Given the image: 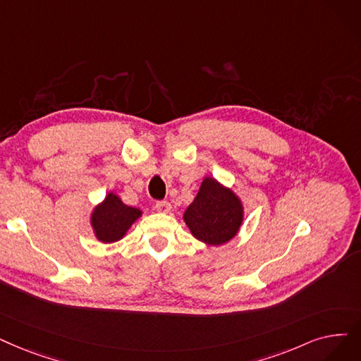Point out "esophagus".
Here are the masks:
<instances>
[{"label": "esophagus", "mask_w": 361, "mask_h": 361, "mask_svg": "<svg viewBox=\"0 0 361 361\" xmlns=\"http://www.w3.org/2000/svg\"><path fill=\"white\" fill-rule=\"evenodd\" d=\"M171 203L168 202V200H161V202H156V205H154V209L158 211V212H164V214H166V212H169L171 211Z\"/></svg>", "instance_id": "34e87169"}]
</instances>
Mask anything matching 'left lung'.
Wrapping results in <instances>:
<instances>
[{"label": "left lung", "instance_id": "1", "mask_svg": "<svg viewBox=\"0 0 361 361\" xmlns=\"http://www.w3.org/2000/svg\"><path fill=\"white\" fill-rule=\"evenodd\" d=\"M183 219L195 239L209 246H219L239 233L245 208L242 199L230 187L209 176L202 180L197 195L184 211Z\"/></svg>", "mask_w": 361, "mask_h": 361}]
</instances>
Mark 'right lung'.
<instances>
[{"label":"right lung","mask_w":361,"mask_h":361,"mask_svg":"<svg viewBox=\"0 0 361 361\" xmlns=\"http://www.w3.org/2000/svg\"><path fill=\"white\" fill-rule=\"evenodd\" d=\"M142 215V209L125 205L116 193L109 192L106 197L92 208L90 226L99 242L114 243L123 239Z\"/></svg>","instance_id":"1"}]
</instances>
